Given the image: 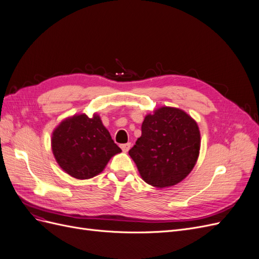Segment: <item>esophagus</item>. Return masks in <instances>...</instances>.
Instances as JSON below:
<instances>
[{
	"label": "esophagus",
	"instance_id": "1",
	"mask_svg": "<svg viewBox=\"0 0 259 259\" xmlns=\"http://www.w3.org/2000/svg\"><path fill=\"white\" fill-rule=\"evenodd\" d=\"M131 148V143H127V144H123L121 145V149L124 151V152H127L130 150Z\"/></svg>",
	"mask_w": 259,
	"mask_h": 259
}]
</instances>
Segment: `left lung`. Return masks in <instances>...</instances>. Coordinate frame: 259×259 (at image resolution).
Instances as JSON below:
<instances>
[{
	"instance_id": "obj_1",
	"label": "left lung",
	"mask_w": 259,
	"mask_h": 259,
	"mask_svg": "<svg viewBox=\"0 0 259 259\" xmlns=\"http://www.w3.org/2000/svg\"><path fill=\"white\" fill-rule=\"evenodd\" d=\"M201 146L197 122L178 108L162 107L147 114L140 136L128 154L145 182L171 187L189 175Z\"/></svg>"
}]
</instances>
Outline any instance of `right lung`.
I'll use <instances>...</instances> for the list:
<instances>
[{
    "instance_id": "add662e5",
    "label": "right lung",
    "mask_w": 259,
    "mask_h": 259,
    "mask_svg": "<svg viewBox=\"0 0 259 259\" xmlns=\"http://www.w3.org/2000/svg\"><path fill=\"white\" fill-rule=\"evenodd\" d=\"M52 150L59 166L76 179L98 175L122 151L99 115L89 117L84 113L68 117L54 130Z\"/></svg>"
}]
</instances>
